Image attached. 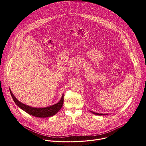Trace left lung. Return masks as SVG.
I'll list each match as a JSON object with an SVG mask.
<instances>
[{
    "label": "left lung",
    "instance_id": "8db88e82",
    "mask_svg": "<svg viewBox=\"0 0 146 146\" xmlns=\"http://www.w3.org/2000/svg\"><path fill=\"white\" fill-rule=\"evenodd\" d=\"M92 113H93V114H95V115H106V114H99V113H95V112H93V111H91Z\"/></svg>",
    "mask_w": 146,
    "mask_h": 146
}]
</instances>
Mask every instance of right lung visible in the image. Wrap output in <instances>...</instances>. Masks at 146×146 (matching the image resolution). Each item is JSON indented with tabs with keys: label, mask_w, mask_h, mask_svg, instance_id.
Segmentation results:
<instances>
[{
	"label": "right lung",
	"mask_w": 146,
	"mask_h": 146,
	"mask_svg": "<svg viewBox=\"0 0 146 146\" xmlns=\"http://www.w3.org/2000/svg\"><path fill=\"white\" fill-rule=\"evenodd\" d=\"M10 93L11 96L13 99L14 102L17 104V106L23 110L27 112L28 114L33 115L36 117L38 118H46L53 116L56 114L62 108L64 103V95H62V98L60 101L57 104L53 105L52 106L43 108H33L31 106L25 105L19 101H18L14 96L12 92L10 90Z\"/></svg>",
	"instance_id": "1"
}]
</instances>
